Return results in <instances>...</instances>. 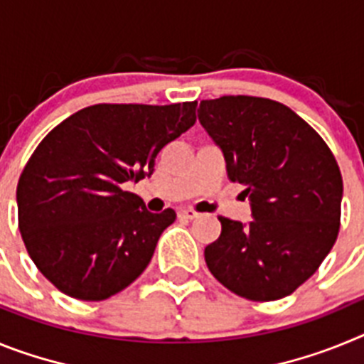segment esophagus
Returning a JSON list of instances; mask_svg holds the SVG:
<instances>
[{"mask_svg": "<svg viewBox=\"0 0 364 364\" xmlns=\"http://www.w3.org/2000/svg\"><path fill=\"white\" fill-rule=\"evenodd\" d=\"M178 217L180 218H188V220H193V218L198 217V213H197V211H193V210H180Z\"/></svg>", "mask_w": 364, "mask_h": 364, "instance_id": "1", "label": "esophagus"}]
</instances>
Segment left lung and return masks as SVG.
Returning <instances> with one entry per match:
<instances>
[{
  "label": "left lung",
  "instance_id": "1",
  "mask_svg": "<svg viewBox=\"0 0 364 364\" xmlns=\"http://www.w3.org/2000/svg\"><path fill=\"white\" fill-rule=\"evenodd\" d=\"M198 120L244 186L250 222L218 217L205 264L228 290L277 301L317 272L339 233L343 178L323 138L290 107L257 96L202 100Z\"/></svg>",
  "mask_w": 364,
  "mask_h": 364
}]
</instances>
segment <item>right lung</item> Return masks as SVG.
<instances>
[{"instance_id": "1", "label": "right lung", "mask_w": 364, "mask_h": 364, "mask_svg": "<svg viewBox=\"0 0 364 364\" xmlns=\"http://www.w3.org/2000/svg\"><path fill=\"white\" fill-rule=\"evenodd\" d=\"M197 102L98 104L41 140L19 176V231L32 262L58 290L104 301L147 268L176 213H151L125 191L154 171L159 151L191 127Z\"/></svg>"}]
</instances>
